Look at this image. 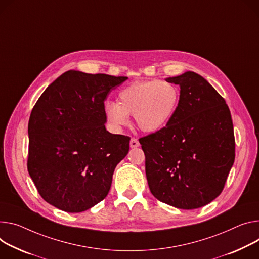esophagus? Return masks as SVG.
<instances>
[{
  "label": "esophagus",
  "mask_w": 259,
  "mask_h": 259,
  "mask_svg": "<svg viewBox=\"0 0 259 259\" xmlns=\"http://www.w3.org/2000/svg\"><path fill=\"white\" fill-rule=\"evenodd\" d=\"M130 147L131 148H137L139 147V142L137 140V138L135 137H132L131 140H130Z\"/></svg>",
  "instance_id": "esophagus-1"
}]
</instances>
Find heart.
Here are the masks:
<instances>
[{"label":"heart","instance_id":"obj_1","mask_svg":"<svg viewBox=\"0 0 259 259\" xmlns=\"http://www.w3.org/2000/svg\"><path fill=\"white\" fill-rule=\"evenodd\" d=\"M179 103L180 91L175 84L158 79L137 81L120 91L119 103L105 104V114L114 126L127 125L128 115H134L138 128L151 133L169 123Z\"/></svg>","mask_w":259,"mask_h":259}]
</instances>
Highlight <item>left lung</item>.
Wrapping results in <instances>:
<instances>
[{"mask_svg": "<svg viewBox=\"0 0 259 259\" xmlns=\"http://www.w3.org/2000/svg\"><path fill=\"white\" fill-rule=\"evenodd\" d=\"M166 81L181 88L169 123L139 138L152 194L183 209L201 207L218 197L236 157L229 108L199 74L188 71Z\"/></svg>", "mask_w": 259, "mask_h": 259, "instance_id": "obj_1", "label": "left lung"}]
</instances>
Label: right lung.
Segmentation results:
<instances>
[{
  "label": "right lung",
  "mask_w": 259,
  "mask_h": 259,
  "mask_svg": "<svg viewBox=\"0 0 259 259\" xmlns=\"http://www.w3.org/2000/svg\"><path fill=\"white\" fill-rule=\"evenodd\" d=\"M126 76L70 70L46 89L28 126V171L50 204L80 213L103 200L130 137L105 129L104 101Z\"/></svg>",
  "instance_id": "obj_1"
}]
</instances>
